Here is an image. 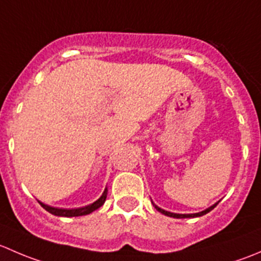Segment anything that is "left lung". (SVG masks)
<instances>
[{"label": "left lung", "instance_id": "obj_1", "mask_svg": "<svg viewBox=\"0 0 261 261\" xmlns=\"http://www.w3.org/2000/svg\"><path fill=\"white\" fill-rule=\"evenodd\" d=\"M217 204H218V202H217V203L213 204V206L208 207V208H207V210H204V211L198 212V213H188V215H180V213L168 212V211H165V210H162V208H160V207H158L156 204H154V203H152V206H154L155 208H156L160 213H163V215H165V216H169V217H174V218H191V217H201V216L206 215V213H208L210 211H212V210L215 208V207L217 206Z\"/></svg>", "mask_w": 261, "mask_h": 261}]
</instances>
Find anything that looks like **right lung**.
Here are the masks:
<instances>
[{
	"label": "right lung",
	"instance_id": "1",
	"mask_svg": "<svg viewBox=\"0 0 261 261\" xmlns=\"http://www.w3.org/2000/svg\"><path fill=\"white\" fill-rule=\"evenodd\" d=\"M107 197V188L105 189V192L102 193V196L97 199L96 202H93L92 204H88L86 207H81V208H72V210H65V208H57V207H51L48 206V204H44L39 201V203L41 204L44 210H46L49 213L54 216H60V217H77V216H84V215H89L93 211H96L97 208L102 206L106 201Z\"/></svg>",
	"mask_w": 261,
	"mask_h": 261
}]
</instances>
